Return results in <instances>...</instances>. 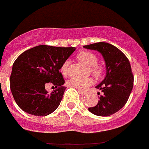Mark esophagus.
Here are the masks:
<instances>
[{"label": "esophagus", "mask_w": 149, "mask_h": 149, "mask_svg": "<svg viewBox=\"0 0 149 149\" xmlns=\"http://www.w3.org/2000/svg\"><path fill=\"white\" fill-rule=\"evenodd\" d=\"M78 92H79V93H80L81 95H86V92H84V91L79 90Z\"/></svg>", "instance_id": "1"}]
</instances>
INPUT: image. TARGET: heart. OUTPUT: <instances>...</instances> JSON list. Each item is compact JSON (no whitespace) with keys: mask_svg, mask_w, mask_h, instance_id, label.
<instances>
[{"mask_svg":"<svg viewBox=\"0 0 149 149\" xmlns=\"http://www.w3.org/2000/svg\"><path fill=\"white\" fill-rule=\"evenodd\" d=\"M81 63L84 65L89 67V71L93 75L96 77H101L104 72L103 67L98 64V56L91 51H81L77 56ZM69 60H66L63 62L60 67V72L62 74L66 76L68 72L69 67ZM93 84V79L92 77H86V78H71L67 81V85L69 87L74 88L78 90L84 91L87 89L89 86Z\"/></svg>","mask_w":149,"mask_h":149,"instance_id":"b5f03b06","label":"heart"}]
</instances>
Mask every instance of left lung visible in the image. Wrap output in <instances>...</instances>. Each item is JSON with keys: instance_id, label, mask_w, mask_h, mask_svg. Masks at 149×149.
I'll list each match as a JSON object with an SVG mask.
<instances>
[{"instance_id": "obj_1", "label": "left lung", "mask_w": 149, "mask_h": 149, "mask_svg": "<svg viewBox=\"0 0 149 149\" xmlns=\"http://www.w3.org/2000/svg\"><path fill=\"white\" fill-rule=\"evenodd\" d=\"M101 54L106 64V77L96 86L104 94L95 107L88 110L94 115L109 116L122 109L127 103L134 85V75L130 62L122 51L107 42L84 45Z\"/></svg>"}]
</instances>
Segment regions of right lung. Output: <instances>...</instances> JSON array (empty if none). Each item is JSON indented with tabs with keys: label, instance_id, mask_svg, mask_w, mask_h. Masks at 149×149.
<instances>
[{
	"label": "right lung",
	"instance_id": "obj_1",
	"mask_svg": "<svg viewBox=\"0 0 149 149\" xmlns=\"http://www.w3.org/2000/svg\"><path fill=\"white\" fill-rule=\"evenodd\" d=\"M75 48L38 45L27 50L15 60L10 75V89L15 101L23 111L31 115L45 116L60 105L65 89L60 72L63 63ZM48 83L56 89L48 93Z\"/></svg>",
	"mask_w": 149,
	"mask_h": 149
}]
</instances>
